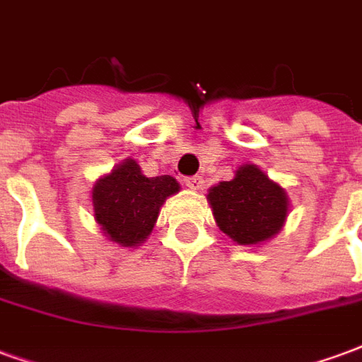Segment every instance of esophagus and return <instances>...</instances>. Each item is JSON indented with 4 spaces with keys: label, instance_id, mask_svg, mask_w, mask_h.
Returning <instances> with one entry per match:
<instances>
[{
    "label": "esophagus",
    "instance_id": "obj_1",
    "mask_svg": "<svg viewBox=\"0 0 362 362\" xmlns=\"http://www.w3.org/2000/svg\"><path fill=\"white\" fill-rule=\"evenodd\" d=\"M184 184H186L189 189H202L204 188V178H202V176H186V178H184Z\"/></svg>",
    "mask_w": 362,
    "mask_h": 362
}]
</instances>
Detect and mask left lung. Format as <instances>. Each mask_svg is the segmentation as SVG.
I'll use <instances>...</instances> for the list:
<instances>
[{
    "mask_svg": "<svg viewBox=\"0 0 362 362\" xmlns=\"http://www.w3.org/2000/svg\"><path fill=\"white\" fill-rule=\"evenodd\" d=\"M217 227L235 243L252 246L279 233L288 213L287 192L256 165H243L235 178L207 194Z\"/></svg>",
    "mask_w": 362,
    "mask_h": 362,
    "instance_id": "obj_1",
    "label": "left lung"
}]
</instances>
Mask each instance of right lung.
<instances>
[{
  "mask_svg": "<svg viewBox=\"0 0 362 362\" xmlns=\"http://www.w3.org/2000/svg\"><path fill=\"white\" fill-rule=\"evenodd\" d=\"M176 192H180V184L173 176L147 178L134 158H126L110 174L96 180L95 219L108 240L134 248L151 235L160 205Z\"/></svg>",
  "mask_w": 362,
  "mask_h": 362,
  "instance_id": "1",
  "label": "right lung"
}]
</instances>
